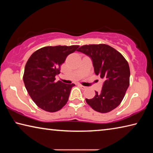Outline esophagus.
I'll use <instances>...</instances> for the list:
<instances>
[{
  "mask_svg": "<svg viewBox=\"0 0 153 153\" xmlns=\"http://www.w3.org/2000/svg\"><path fill=\"white\" fill-rule=\"evenodd\" d=\"M79 86L82 88V89H83V90H85V89H86L87 88V87H86V86H82V85H81V84H79Z\"/></svg>",
  "mask_w": 153,
  "mask_h": 153,
  "instance_id": "34e87169",
  "label": "esophagus"
}]
</instances>
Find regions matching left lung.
<instances>
[{
	"label": "left lung",
	"instance_id": "1",
	"mask_svg": "<svg viewBox=\"0 0 153 153\" xmlns=\"http://www.w3.org/2000/svg\"><path fill=\"white\" fill-rule=\"evenodd\" d=\"M77 51L91 59L95 74L105 80L100 92L95 91L94 97L86 98V102L100 113L113 110L122 101L129 87L128 63L120 53L104 44L84 45Z\"/></svg>",
	"mask_w": 153,
	"mask_h": 153
}]
</instances>
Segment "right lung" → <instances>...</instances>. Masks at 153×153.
<instances>
[{"label":"right lung","mask_w":153,"mask_h":153,"mask_svg":"<svg viewBox=\"0 0 153 153\" xmlns=\"http://www.w3.org/2000/svg\"><path fill=\"white\" fill-rule=\"evenodd\" d=\"M79 46H45L35 51L25 66L24 82L36 105L48 112H56L68 100L74 84L56 81L61 65Z\"/></svg>","instance_id":"1"}]
</instances>
